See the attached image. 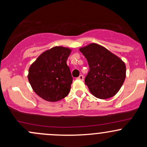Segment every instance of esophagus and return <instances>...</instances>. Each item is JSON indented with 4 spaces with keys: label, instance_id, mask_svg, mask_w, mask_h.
I'll list each match as a JSON object with an SVG mask.
<instances>
[{
    "label": "esophagus",
    "instance_id": "34e87169",
    "mask_svg": "<svg viewBox=\"0 0 147 147\" xmlns=\"http://www.w3.org/2000/svg\"><path fill=\"white\" fill-rule=\"evenodd\" d=\"M78 79L80 80H84V77H83V75H80L79 77H78Z\"/></svg>",
    "mask_w": 147,
    "mask_h": 147
}]
</instances>
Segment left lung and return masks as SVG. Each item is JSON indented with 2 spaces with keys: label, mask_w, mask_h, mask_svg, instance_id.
<instances>
[{
  "label": "left lung",
  "mask_w": 147,
  "mask_h": 147,
  "mask_svg": "<svg viewBox=\"0 0 147 147\" xmlns=\"http://www.w3.org/2000/svg\"><path fill=\"white\" fill-rule=\"evenodd\" d=\"M80 51L88 62L90 71L84 82L90 92L102 100L115 96L126 78L124 62L107 49L96 43L81 47Z\"/></svg>",
  "instance_id": "left-lung-1"
}]
</instances>
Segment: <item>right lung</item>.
<instances>
[{"label": "right lung", "instance_id": "right-lung-1", "mask_svg": "<svg viewBox=\"0 0 147 147\" xmlns=\"http://www.w3.org/2000/svg\"><path fill=\"white\" fill-rule=\"evenodd\" d=\"M67 47L57 46L42 53L30 65L28 78L33 91L48 102H57L69 92L72 77L67 60Z\"/></svg>", "mask_w": 147, "mask_h": 147}]
</instances>
